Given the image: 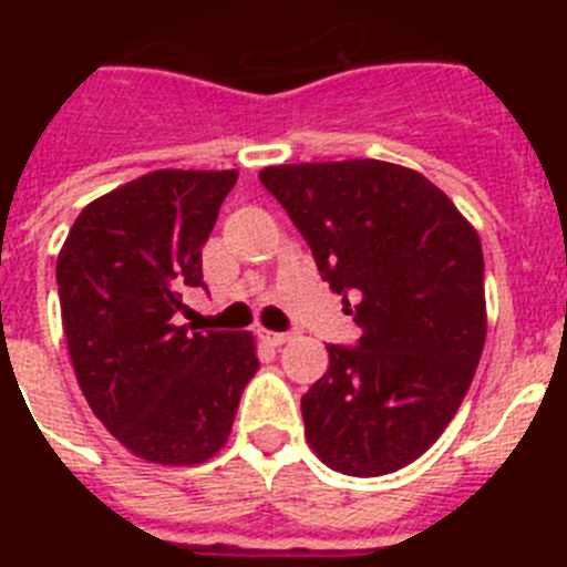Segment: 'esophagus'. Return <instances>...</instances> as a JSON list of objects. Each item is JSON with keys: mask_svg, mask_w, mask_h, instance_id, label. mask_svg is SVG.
I'll return each mask as SVG.
<instances>
[{"mask_svg": "<svg viewBox=\"0 0 567 567\" xmlns=\"http://www.w3.org/2000/svg\"><path fill=\"white\" fill-rule=\"evenodd\" d=\"M264 340H267V343H272V346H280V343H287L289 340V334L287 332H264Z\"/></svg>", "mask_w": 567, "mask_h": 567, "instance_id": "1", "label": "esophagus"}]
</instances>
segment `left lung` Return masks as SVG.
Masks as SVG:
<instances>
[{
	"mask_svg": "<svg viewBox=\"0 0 567 567\" xmlns=\"http://www.w3.org/2000/svg\"><path fill=\"white\" fill-rule=\"evenodd\" d=\"M260 184L360 327L300 398L309 443L340 474H392L452 423L483 354L477 233L429 178L374 158L280 164Z\"/></svg>",
	"mask_w": 567,
	"mask_h": 567,
	"instance_id": "8db88e82",
	"label": "left lung"
}]
</instances>
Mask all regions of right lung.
<instances>
[{"label":"right lung","instance_id":"right-lung-1","mask_svg":"<svg viewBox=\"0 0 567 567\" xmlns=\"http://www.w3.org/2000/svg\"><path fill=\"white\" fill-rule=\"evenodd\" d=\"M235 169H155L87 204L56 260L79 385L110 434L150 463L193 465L229 437L258 372L249 332L178 327L204 287L202 247Z\"/></svg>","mask_w":567,"mask_h":567}]
</instances>
